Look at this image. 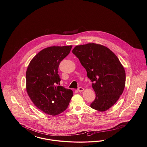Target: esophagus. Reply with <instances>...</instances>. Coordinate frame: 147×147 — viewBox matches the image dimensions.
I'll return each instance as SVG.
<instances>
[{"mask_svg": "<svg viewBox=\"0 0 147 147\" xmlns=\"http://www.w3.org/2000/svg\"><path fill=\"white\" fill-rule=\"evenodd\" d=\"M84 88H82V87H79L78 88V91H79V92H82V91H84Z\"/></svg>", "mask_w": 147, "mask_h": 147, "instance_id": "1", "label": "esophagus"}]
</instances>
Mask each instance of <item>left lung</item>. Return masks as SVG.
<instances>
[{
    "label": "left lung",
    "instance_id": "8db88e82",
    "mask_svg": "<svg viewBox=\"0 0 147 147\" xmlns=\"http://www.w3.org/2000/svg\"><path fill=\"white\" fill-rule=\"evenodd\" d=\"M72 52L92 82L96 98L91 108L107 110L119 100L125 86L126 73L119 58L106 47L93 43L77 46Z\"/></svg>",
    "mask_w": 147,
    "mask_h": 147
}]
</instances>
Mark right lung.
<instances>
[{
    "label": "right lung",
    "instance_id": "add662e5",
    "mask_svg": "<svg viewBox=\"0 0 147 147\" xmlns=\"http://www.w3.org/2000/svg\"><path fill=\"white\" fill-rule=\"evenodd\" d=\"M72 46H52L42 49L31 61L26 73V91L40 110L56 116L68 107L73 92L59 84L58 67Z\"/></svg>",
    "mask_w": 147,
    "mask_h": 147
}]
</instances>
